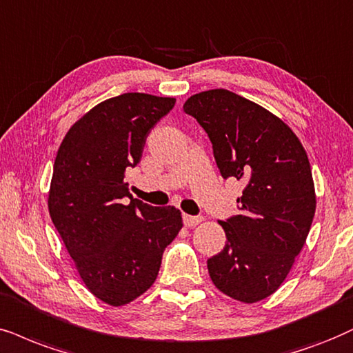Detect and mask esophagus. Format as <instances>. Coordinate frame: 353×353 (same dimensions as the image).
Listing matches in <instances>:
<instances>
[{
	"instance_id": "1",
	"label": "esophagus",
	"mask_w": 353,
	"mask_h": 353,
	"mask_svg": "<svg viewBox=\"0 0 353 353\" xmlns=\"http://www.w3.org/2000/svg\"><path fill=\"white\" fill-rule=\"evenodd\" d=\"M182 220H184V225L187 226V228H190V226L199 225V223L202 221V218H200V216H192V215H184V216H182Z\"/></svg>"
}]
</instances>
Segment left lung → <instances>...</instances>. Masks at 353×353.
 <instances>
[{
  "instance_id": "left-lung-1",
  "label": "left lung",
  "mask_w": 353,
  "mask_h": 353,
  "mask_svg": "<svg viewBox=\"0 0 353 353\" xmlns=\"http://www.w3.org/2000/svg\"><path fill=\"white\" fill-rule=\"evenodd\" d=\"M207 132L223 179L244 184L238 215L221 220L226 244L207 261L212 282L243 303L270 296L305 246L316 212L307 154L287 123L228 89L184 104Z\"/></svg>"
}]
</instances>
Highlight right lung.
<instances>
[{
  "label": "right lung",
  "mask_w": 353,
  "mask_h": 353,
  "mask_svg": "<svg viewBox=\"0 0 353 353\" xmlns=\"http://www.w3.org/2000/svg\"><path fill=\"white\" fill-rule=\"evenodd\" d=\"M174 104V97L125 92L89 110L58 148L48 212L84 285L110 306L154 283L164 249L182 228L179 210L133 199L125 182Z\"/></svg>",
  "instance_id": "obj_1"
}]
</instances>
